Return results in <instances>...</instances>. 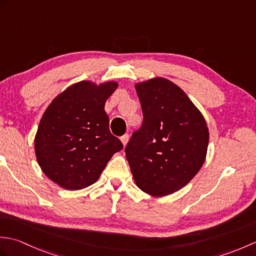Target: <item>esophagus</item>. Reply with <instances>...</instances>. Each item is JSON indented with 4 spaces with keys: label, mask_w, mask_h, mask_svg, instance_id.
I'll return each mask as SVG.
<instances>
[{
    "label": "esophagus",
    "mask_w": 256,
    "mask_h": 256,
    "mask_svg": "<svg viewBox=\"0 0 256 256\" xmlns=\"http://www.w3.org/2000/svg\"><path fill=\"white\" fill-rule=\"evenodd\" d=\"M128 134H124L123 136H121V142L123 143L124 146L128 144Z\"/></svg>",
    "instance_id": "esophagus-1"
}]
</instances>
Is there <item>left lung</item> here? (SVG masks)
<instances>
[{
  "instance_id": "8db88e82",
  "label": "left lung",
  "mask_w": 256,
  "mask_h": 256,
  "mask_svg": "<svg viewBox=\"0 0 256 256\" xmlns=\"http://www.w3.org/2000/svg\"><path fill=\"white\" fill-rule=\"evenodd\" d=\"M143 123L125 148L138 187L152 196L178 192L204 165L206 123L187 94L164 78L135 86Z\"/></svg>"
}]
</instances>
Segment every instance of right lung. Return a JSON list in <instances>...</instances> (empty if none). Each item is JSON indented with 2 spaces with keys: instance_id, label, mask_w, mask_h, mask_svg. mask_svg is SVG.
Segmentation results:
<instances>
[{
  "instance_id": "right-lung-1",
  "label": "right lung",
  "mask_w": 256,
  "mask_h": 256,
  "mask_svg": "<svg viewBox=\"0 0 256 256\" xmlns=\"http://www.w3.org/2000/svg\"><path fill=\"white\" fill-rule=\"evenodd\" d=\"M118 84L96 86L80 81L52 100L42 116L35 138L42 170L68 190L94 184L123 144L108 130L104 104Z\"/></svg>"
}]
</instances>
